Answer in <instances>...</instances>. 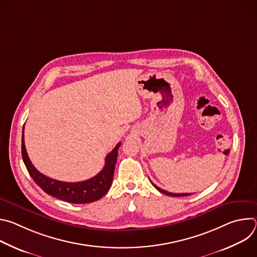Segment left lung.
<instances>
[{"label": "left lung", "mask_w": 257, "mask_h": 257, "mask_svg": "<svg viewBox=\"0 0 257 257\" xmlns=\"http://www.w3.org/2000/svg\"><path fill=\"white\" fill-rule=\"evenodd\" d=\"M152 182V181H151ZM152 184L160 191V192H162V193H164V194H166V195H169V196H174V197H177V196H188V195H191V193H172V192H169V191H166V190H164V189H162V188H160V187H158L156 184H154V183L152 182Z\"/></svg>", "instance_id": "left-lung-1"}]
</instances>
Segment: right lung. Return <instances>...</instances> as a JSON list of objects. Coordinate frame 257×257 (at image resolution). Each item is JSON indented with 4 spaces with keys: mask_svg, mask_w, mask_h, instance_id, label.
<instances>
[{
    "mask_svg": "<svg viewBox=\"0 0 257 257\" xmlns=\"http://www.w3.org/2000/svg\"><path fill=\"white\" fill-rule=\"evenodd\" d=\"M120 145L121 142H119L115 146V149L105 157L104 167L97 175L88 180L75 183L63 182L49 178L34 168V166L28 158L25 149L24 127L22 130L21 153L24 165L30 177L46 193L63 201L81 204L96 201L108 191L113 182L114 170L118 158V150L120 148Z\"/></svg>",
    "mask_w": 257,
    "mask_h": 257,
    "instance_id": "obj_1",
    "label": "right lung"
}]
</instances>
